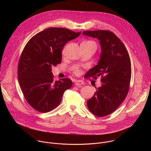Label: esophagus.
I'll return each instance as SVG.
<instances>
[{
    "mask_svg": "<svg viewBox=\"0 0 151 151\" xmlns=\"http://www.w3.org/2000/svg\"><path fill=\"white\" fill-rule=\"evenodd\" d=\"M75 85L78 86V87H79V86H81L83 84V82L82 81H80V80H78V81H76L75 82Z\"/></svg>",
    "mask_w": 151,
    "mask_h": 151,
    "instance_id": "obj_1",
    "label": "esophagus"
}]
</instances>
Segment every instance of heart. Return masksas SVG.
Instances as JSON below:
<instances>
[{
    "instance_id": "1",
    "label": "heart",
    "mask_w": 151,
    "mask_h": 151,
    "mask_svg": "<svg viewBox=\"0 0 151 151\" xmlns=\"http://www.w3.org/2000/svg\"><path fill=\"white\" fill-rule=\"evenodd\" d=\"M85 42H86V43H89V44H95L96 45V44H95V42H93V41H91V40H86V41H84ZM76 73H78L79 72V71L78 70H76Z\"/></svg>"
}]
</instances>
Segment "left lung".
<instances>
[{"mask_svg":"<svg viewBox=\"0 0 151 151\" xmlns=\"http://www.w3.org/2000/svg\"><path fill=\"white\" fill-rule=\"evenodd\" d=\"M82 34L99 40L100 59L86 77L96 79L95 76H100L102 84L87 103L91 113L104 116L114 112L128 94L132 75L130 58L124 44L114 33L95 30L83 31Z\"/></svg>","mask_w":151,"mask_h":151,"instance_id":"obj_1","label":"left lung"}]
</instances>
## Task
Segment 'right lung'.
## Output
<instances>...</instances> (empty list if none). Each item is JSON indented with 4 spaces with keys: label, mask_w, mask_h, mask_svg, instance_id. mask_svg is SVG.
Here are the masks:
<instances>
[{
    "label": "right lung",
    "mask_w": 151,
    "mask_h": 151,
    "mask_svg": "<svg viewBox=\"0 0 151 151\" xmlns=\"http://www.w3.org/2000/svg\"><path fill=\"white\" fill-rule=\"evenodd\" d=\"M80 34L50 27L35 35L25 46L18 63V82L27 101L37 111L46 113L56 108L64 92L72 87L69 78L54 82L51 68L61 62V52L67 42Z\"/></svg>",
    "instance_id": "add662e5"
}]
</instances>
